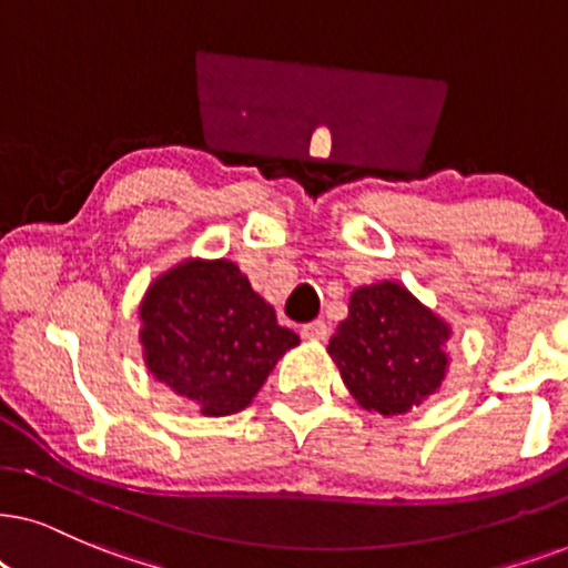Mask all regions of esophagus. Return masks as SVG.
Returning a JSON list of instances; mask_svg holds the SVG:
<instances>
[{"mask_svg":"<svg viewBox=\"0 0 568 568\" xmlns=\"http://www.w3.org/2000/svg\"><path fill=\"white\" fill-rule=\"evenodd\" d=\"M329 335V327L325 320H314V322H306L304 327H301V337H306V341H325Z\"/></svg>","mask_w":568,"mask_h":568,"instance_id":"esophagus-1","label":"esophagus"}]
</instances>
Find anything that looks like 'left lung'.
I'll use <instances>...</instances> for the list:
<instances>
[{
    "label": "left lung",
    "instance_id": "1",
    "mask_svg": "<svg viewBox=\"0 0 568 568\" xmlns=\"http://www.w3.org/2000/svg\"><path fill=\"white\" fill-rule=\"evenodd\" d=\"M450 327L404 285L375 283L351 293L348 317L329 337V356L367 412L406 414L440 387Z\"/></svg>",
    "mask_w": 568,
    "mask_h": 568
}]
</instances>
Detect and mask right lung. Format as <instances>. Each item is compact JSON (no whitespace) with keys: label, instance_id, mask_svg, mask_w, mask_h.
<instances>
[{"label":"right lung","instance_id":"add662e5","mask_svg":"<svg viewBox=\"0 0 568 568\" xmlns=\"http://www.w3.org/2000/svg\"><path fill=\"white\" fill-rule=\"evenodd\" d=\"M143 362L204 416L241 412L298 335L251 288L239 264L189 260L149 285L141 301Z\"/></svg>","mask_w":568,"mask_h":568}]
</instances>
